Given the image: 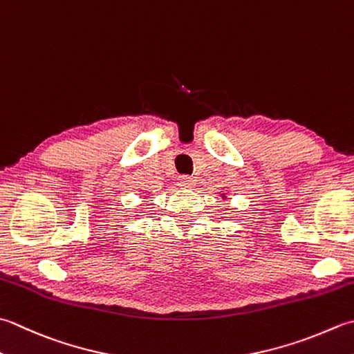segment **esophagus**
<instances>
[{"label":"esophagus","mask_w":354,"mask_h":354,"mask_svg":"<svg viewBox=\"0 0 354 354\" xmlns=\"http://www.w3.org/2000/svg\"><path fill=\"white\" fill-rule=\"evenodd\" d=\"M193 185H195V179L193 178H189V176L179 178V187H183V189H192Z\"/></svg>","instance_id":"1"}]
</instances>
